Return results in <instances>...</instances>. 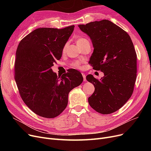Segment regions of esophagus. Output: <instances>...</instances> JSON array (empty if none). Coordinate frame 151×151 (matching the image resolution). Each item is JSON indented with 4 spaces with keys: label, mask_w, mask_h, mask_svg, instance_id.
Here are the masks:
<instances>
[{
    "label": "esophagus",
    "mask_w": 151,
    "mask_h": 151,
    "mask_svg": "<svg viewBox=\"0 0 151 151\" xmlns=\"http://www.w3.org/2000/svg\"><path fill=\"white\" fill-rule=\"evenodd\" d=\"M82 75H83V80L84 81H86V75L84 73H82Z\"/></svg>",
    "instance_id": "obj_1"
}]
</instances>
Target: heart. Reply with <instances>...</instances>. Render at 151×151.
<instances>
[{
    "label": "heart",
    "instance_id": "obj_1",
    "mask_svg": "<svg viewBox=\"0 0 151 151\" xmlns=\"http://www.w3.org/2000/svg\"><path fill=\"white\" fill-rule=\"evenodd\" d=\"M89 42L88 39H86L85 38H79L77 41H76V43L78 45V46H81L83 44L85 43L86 42ZM65 46L64 47H63V51H64L65 50ZM70 67H72V68H76V69H81L82 68V66H81V61H79V60H75V61H73L71 62L70 63Z\"/></svg>",
    "mask_w": 151,
    "mask_h": 151
}]
</instances>
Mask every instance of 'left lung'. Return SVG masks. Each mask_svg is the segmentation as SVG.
<instances>
[{
  "label": "left lung",
  "mask_w": 151,
  "mask_h": 151,
  "mask_svg": "<svg viewBox=\"0 0 151 151\" xmlns=\"http://www.w3.org/2000/svg\"><path fill=\"white\" fill-rule=\"evenodd\" d=\"M78 27L88 35L93 46L89 63L104 73L100 80L92 75L86 76L95 87L89 104L99 113H113L124 105L133 92L137 57L133 42L125 30L109 20Z\"/></svg>",
  "instance_id": "obj_1"
}]
</instances>
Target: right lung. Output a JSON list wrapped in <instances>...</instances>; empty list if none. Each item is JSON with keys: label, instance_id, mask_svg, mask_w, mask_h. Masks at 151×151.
<instances>
[{"label": "right lung", "instance_id": "right-lung-1", "mask_svg": "<svg viewBox=\"0 0 151 151\" xmlns=\"http://www.w3.org/2000/svg\"><path fill=\"white\" fill-rule=\"evenodd\" d=\"M74 25L58 29L38 28L19 42L16 52L14 79L20 96L36 114L45 118L59 116L68 104L70 91L83 78L75 69L58 76L51 67L62 57Z\"/></svg>", "mask_w": 151, "mask_h": 151}]
</instances>
